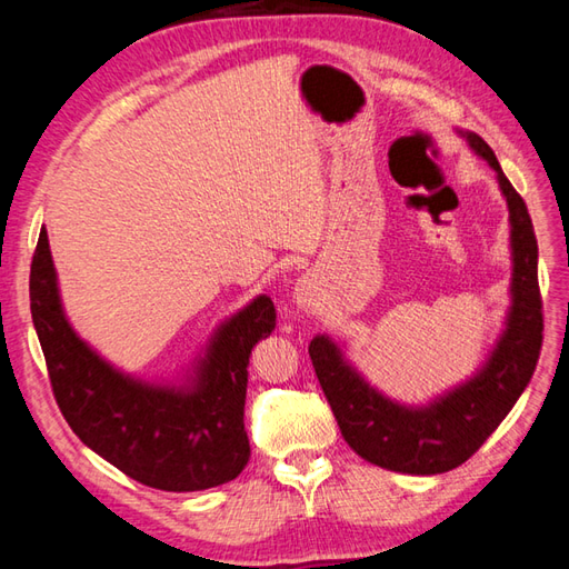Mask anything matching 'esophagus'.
<instances>
[{
    "label": "esophagus",
    "mask_w": 569,
    "mask_h": 569,
    "mask_svg": "<svg viewBox=\"0 0 569 569\" xmlns=\"http://www.w3.org/2000/svg\"><path fill=\"white\" fill-rule=\"evenodd\" d=\"M293 303L300 310H312L318 306V288H316V281H312L310 276L298 278V283L293 288Z\"/></svg>",
    "instance_id": "34e87169"
}]
</instances>
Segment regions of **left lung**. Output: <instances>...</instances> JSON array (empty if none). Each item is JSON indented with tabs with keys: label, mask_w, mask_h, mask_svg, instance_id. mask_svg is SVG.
I'll use <instances>...</instances> for the list:
<instances>
[{
	"label": "left lung",
	"mask_w": 569,
	"mask_h": 569,
	"mask_svg": "<svg viewBox=\"0 0 569 569\" xmlns=\"http://www.w3.org/2000/svg\"><path fill=\"white\" fill-rule=\"evenodd\" d=\"M469 147L497 171L509 204L513 281L506 330L489 361L467 383L426 408H406L373 391L342 359L328 337L308 352L342 438L367 462L403 475H442L475 455L523 393L542 347V298L538 288V241L523 198L503 176L497 156L479 134Z\"/></svg>",
	"instance_id": "1"
}]
</instances>
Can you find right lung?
Here are the masks:
<instances>
[{"label": "right lung", "instance_id": "right-lung-1", "mask_svg": "<svg viewBox=\"0 0 569 569\" xmlns=\"http://www.w3.org/2000/svg\"><path fill=\"white\" fill-rule=\"evenodd\" d=\"M29 296L56 403L90 450L161 491H202L239 477L251 455L244 430L249 355L276 328L269 296L253 298L214 332L188 389L134 381L72 332L46 229L33 251Z\"/></svg>", "mask_w": 569, "mask_h": 569}]
</instances>
